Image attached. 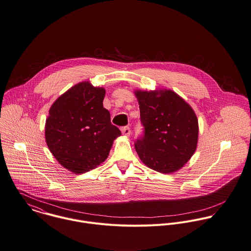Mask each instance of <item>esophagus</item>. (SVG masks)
Segmentation results:
<instances>
[{"label": "esophagus", "instance_id": "34e87169", "mask_svg": "<svg viewBox=\"0 0 251 251\" xmlns=\"http://www.w3.org/2000/svg\"><path fill=\"white\" fill-rule=\"evenodd\" d=\"M121 131H122V134L126 137H129L130 134H131V129L129 126H124L121 128Z\"/></svg>", "mask_w": 251, "mask_h": 251}]
</instances>
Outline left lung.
I'll return each mask as SVG.
<instances>
[{"label":"left lung","mask_w":251,"mask_h":251,"mask_svg":"<svg viewBox=\"0 0 251 251\" xmlns=\"http://www.w3.org/2000/svg\"><path fill=\"white\" fill-rule=\"evenodd\" d=\"M143 135L135 141L141 160L152 170L169 174L194 154L198 119L191 106L171 90L137 91Z\"/></svg>","instance_id":"left-lung-1"}]
</instances>
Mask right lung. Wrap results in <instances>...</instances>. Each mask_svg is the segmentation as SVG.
<instances>
[{
    "instance_id": "add662e5",
    "label": "right lung",
    "mask_w": 251,
    "mask_h": 251,
    "mask_svg": "<svg viewBox=\"0 0 251 251\" xmlns=\"http://www.w3.org/2000/svg\"><path fill=\"white\" fill-rule=\"evenodd\" d=\"M104 89L81 82L51 105L46 123L48 147L66 169L82 174L95 169L108 156L121 135L103 107Z\"/></svg>"
}]
</instances>
